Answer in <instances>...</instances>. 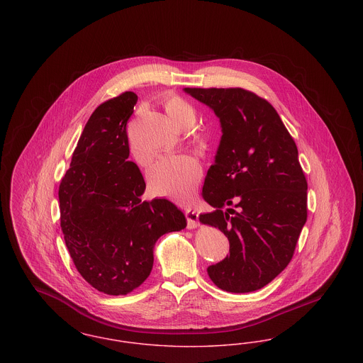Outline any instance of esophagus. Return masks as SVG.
Returning a JSON list of instances; mask_svg holds the SVG:
<instances>
[{"mask_svg": "<svg viewBox=\"0 0 363 363\" xmlns=\"http://www.w3.org/2000/svg\"><path fill=\"white\" fill-rule=\"evenodd\" d=\"M185 216H186V220H188V227L189 228H196L199 225V213L191 209V208H186L185 211Z\"/></svg>", "mask_w": 363, "mask_h": 363, "instance_id": "obj_1", "label": "esophagus"}]
</instances>
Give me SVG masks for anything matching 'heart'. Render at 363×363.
<instances>
[{"label": "heart", "instance_id": "heart-1", "mask_svg": "<svg viewBox=\"0 0 363 363\" xmlns=\"http://www.w3.org/2000/svg\"><path fill=\"white\" fill-rule=\"evenodd\" d=\"M166 113L181 129H189L196 122V111L186 101L177 95H167L163 101ZM140 164L147 160L138 156ZM201 166L190 155H170L159 159L148 172L150 189L157 196L175 200H189L201 179Z\"/></svg>", "mask_w": 363, "mask_h": 363}]
</instances>
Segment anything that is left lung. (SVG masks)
<instances>
[{"mask_svg":"<svg viewBox=\"0 0 363 363\" xmlns=\"http://www.w3.org/2000/svg\"><path fill=\"white\" fill-rule=\"evenodd\" d=\"M213 110L222 138L203 199L215 211L200 222L218 227L230 255L208 267L228 293L262 289L289 265L308 218V182L295 141L272 104L242 88H184Z\"/></svg>","mask_w":363,"mask_h":363,"instance_id":"1","label":"left lung"}]
</instances>
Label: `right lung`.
I'll return each instance as SVG.
<instances>
[{
    "mask_svg": "<svg viewBox=\"0 0 363 363\" xmlns=\"http://www.w3.org/2000/svg\"><path fill=\"white\" fill-rule=\"evenodd\" d=\"M138 104L123 92L96 107L60 190L61 230L79 274L101 293L126 295L150 277L163 234L186 218L167 199L143 201L144 178L129 157L126 123Z\"/></svg>",
    "mask_w": 363,
    "mask_h": 363,
    "instance_id": "1",
    "label": "right lung"
}]
</instances>
